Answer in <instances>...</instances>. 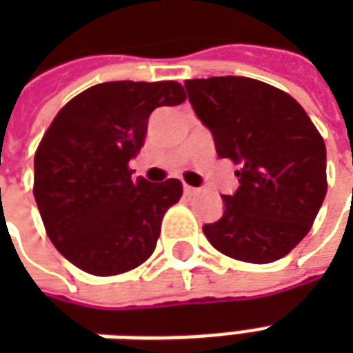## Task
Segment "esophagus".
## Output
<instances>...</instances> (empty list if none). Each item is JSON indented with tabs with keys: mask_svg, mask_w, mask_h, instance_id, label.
Here are the masks:
<instances>
[{
	"mask_svg": "<svg viewBox=\"0 0 353 353\" xmlns=\"http://www.w3.org/2000/svg\"><path fill=\"white\" fill-rule=\"evenodd\" d=\"M200 189H196V187H191V185H185L183 187V192L187 194V196H192V194H196Z\"/></svg>",
	"mask_w": 353,
	"mask_h": 353,
	"instance_id": "obj_1",
	"label": "esophagus"
}]
</instances>
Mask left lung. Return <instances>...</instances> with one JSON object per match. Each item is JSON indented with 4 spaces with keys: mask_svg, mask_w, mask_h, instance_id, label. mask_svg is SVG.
I'll return each instance as SVG.
<instances>
[{
    "mask_svg": "<svg viewBox=\"0 0 353 353\" xmlns=\"http://www.w3.org/2000/svg\"><path fill=\"white\" fill-rule=\"evenodd\" d=\"M194 113L221 159L238 164L240 187L225 212L204 225L217 252L265 265L303 240L327 192L325 143L289 94L250 77L185 81Z\"/></svg>",
    "mask_w": 353,
    "mask_h": 353,
    "instance_id": "left-lung-1",
    "label": "left lung"
}]
</instances>
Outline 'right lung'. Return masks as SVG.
<instances>
[{"label":"right lung","instance_id":"add662e5","mask_svg":"<svg viewBox=\"0 0 353 353\" xmlns=\"http://www.w3.org/2000/svg\"><path fill=\"white\" fill-rule=\"evenodd\" d=\"M185 101L176 81H109L58 111L34 159V196L50 242L94 276L145 263L162 217L181 199L179 179L132 177L128 162L145 141L149 115Z\"/></svg>","mask_w":353,"mask_h":353}]
</instances>
